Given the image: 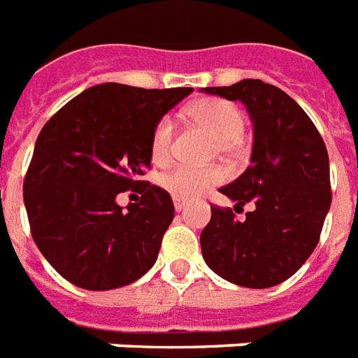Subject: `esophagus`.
<instances>
[{
  "label": "esophagus",
  "mask_w": 358,
  "mask_h": 358,
  "mask_svg": "<svg viewBox=\"0 0 358 358\" xmlns=\"http://www.w3.org/2000/svg\"><path fill=\"white\" fill-rule=\"evenodd\" d=\"M173 206H175V210H177V212H181V210H185V206H187V202H185V200H181V199H175Z\"/></svg>",
  "instance_id": "esophagus-1"
}]
</instances>
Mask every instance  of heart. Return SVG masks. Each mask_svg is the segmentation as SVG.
Returning a JSON list of instances; mask_svg holds the SVG:
<instances>
[{
    "label": "heart",
    "mask_w": 358,
    "mask_h": 358,
    "mask_svg": "<svg viewBox=\"0 0 358 358\" xmlns=\"http://www.w3.org/2000/svg\"><path fill=\"white\" fill-rule=\"evenodd\" d=\"M187 113L214 134L222 150H229L245 131L243 111L227 100L204 98L192 103ZM171 141H173V121L169 115H164L154 125L150 136V156L156 164H164L169 158ZM222 179H224V173L215 167L196 169V167L177 166L162 175L159 183L166 191L171 192L175 199L192 200L204 194L208 189L222 183Z\"/></svg>",
    "instance_id": "heart-1"
}]
</instances>
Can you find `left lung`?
Here are the masks:
<instances>
[{
  "instance_id": "8db88e82",
  "label": "left lung",
  "mask_w": 358,
  "mask_h": 358,
  "mask_svg": "<svg viewBox=\"0 0 358 358\" xmlns=\"http://www.w3.org/2000/svg\"><path fill=\"white\" fill-rule=\"evenodd\" d=\"M204 92L241 100L250 113V166L220 192L237 202L235 211L248 201L255 208L237 220L231 208L212 206L200 233L202 256L235 285L273 287L305 264L320 241L331 204L326 144L305 110L260 78L208 86Z\"/></svg>"
}]
</instances>
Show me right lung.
Here are the masks:
<instances>
[{
    "label": "right lung",
    "mask_w": 358,
    "mask_h": 358,
    "mask_svg": "<svg viewBox=\"0 0 358 358\" xmlns=\"http://www.w3.org/2000/svg\"><path fill=\"white\" fill-rule=\"evenodd\" d=\"M191 88L90 86L48 119L22 183L32 239L53 270L88 291L123 287L150 270L173 200L141 177L152 129ZM138 203L118 206L119 192Z\"/></svg>",
    "instance_id": "obj_1"
}]
</instances>
